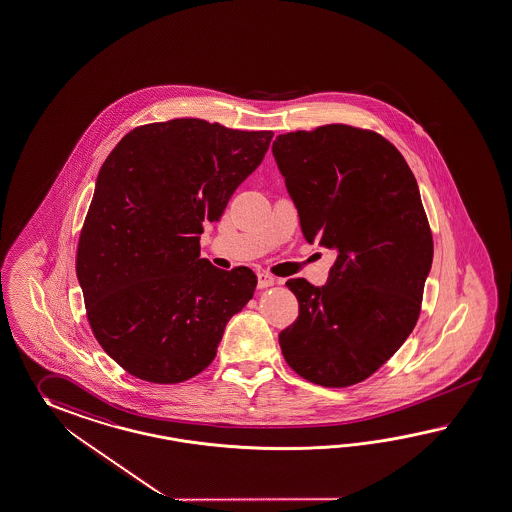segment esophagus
Masks as SVG:
<instances>
[{"label": "esophagus", "instance_id": "34e87169", "mask_svg": "<svg viewBox=\"0 0 512 512\" xmlns=\"http://www.w3.org/2000/svg\"><path fill=\"white\" fill-rule=\"evenodd\" d=\"M275 279L270 274H259V288L274 287Z\"/></svg>", "mask_w": 512, "mask_h": 512}]
</instances>
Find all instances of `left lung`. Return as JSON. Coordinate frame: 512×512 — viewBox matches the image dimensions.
<instances>
[{"label":"left lung","mask_w":512,"mask_h":512,"mask_svg":"<svg viewBox=\"0 0 512 512\" xmlns=\"http://www.w3.org/2000/svg\"><path fill=\"white\" fill-rule=\"evenodd\" d=\"M272 151L303 237L338 251L324 287L288 279L300 314L279 333L281 351L314 385H357L401 348L422 311L433 233L418 183L392 142L353 125L285 133Z\"/></svg>","instance_id":"left-lung-1"}]
</instances>
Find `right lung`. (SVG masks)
Wrapping results in <instances>:
<instances>
[{
    "label": "right lung",
    "mask_w": 512,
    "mask_h": 512,
    "mask_svg": "<svg viewBox=\"0 0 512 512\" xmlns=\"http://www.w3.org/2000/svg\"><path fill=\"white\" fill-rule=\"evenodd\" d=\"M272 137L175 118L138 125L105 159L75 272L94 337L127 374L159 385L200 374L253 298L257 275L200 259V235Z\"/></svg>",
    "instance_id": "right-lung-1"
}]
</instances>
